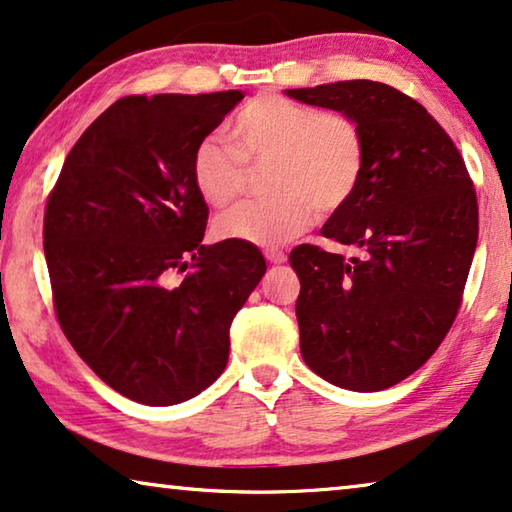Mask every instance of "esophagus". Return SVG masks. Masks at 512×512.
I'll use <instances>...</instances> for the list:
<instances>
[{"label":"esophagus","instance_id":"1","mask_svg":"<svg viewBox=\"0 0 512 512\" xmlns=\"http://www.w3.org/2000/svg\"><path fill=\"white\" fill-rule=\"evenodd\" d=\"M264 257H266V262H271V264H285L287 262V255L278 248H266Z\"/></svg>","mask_w":512,"mask_h":512}]
</instances>
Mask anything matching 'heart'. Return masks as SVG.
I'll return each instance as SVG.
<instances>
[{"instance_id":"b5f03b06","label":"heart","mask_w":512,"mask_h":512,"mask_svg":"<svg viewBox=\"0 0 512 512\" xmlns=\"http://www.w3.org/2000/svg\"><path fill=\"white\" fill-rule=\"evenodd\" d=\"M232 147L216 135L197 142L190 177L216 209L246 193L248 165L273 163L271 202L241 204L216 220L225 241L273 248L347 207L363 179L368 144L352 114L319 110L280 94H262L241 105L227 124Z\"/></svg>"}]
</instances>
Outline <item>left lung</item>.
<instances>
[{
    "label": "left lung",
    "instance_id": "obj_1",
    "mask_svg": "<svg viewBox=\"0 0 512 512\" xmlns=\"http://www.w3.org/2000/svg\"><path fill=\"white\" fill-rule=\"evenodd\" d=\"M287 96L352 114L368 144L356 195L322 227L363 255L310 243L289 253L303 361L340 388L384 391L414 375L455 322L478 241L474 181L451 135L400 89L347 80Z\"/></svg>",
    "mask_w": 512,
    "mask_h": 512
}]
</instances>
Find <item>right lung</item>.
<instances>
[{"label":"right lung","instance_id":"1","mask_svg":"<svg viewBox=\"0 0 512 512\" xmlns=\"http://www.w3.org/2000/svg\"><path fill=\"white\" fill-rule=\"evenodd\" d=\"M241 91L124 96L66 156L43 216L52 303L75 352L149 407L223 375L230 326L266 271L255 246H202L209 207L190 158ZM187 271L179 286L169 276Z\"/></svg>","mask_w":512,"mask_h":512}]
</instances>
